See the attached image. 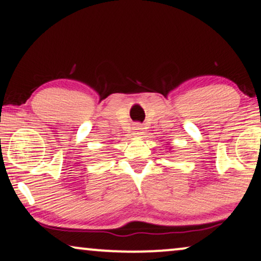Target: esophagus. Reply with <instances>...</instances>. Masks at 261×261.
Here are the masks:
<instances>
[{
	"label": "esophagus",
	"instance_id": "obj_1",
	"mask_svg": "<svg viewBox=\"0 0 261 261\" xmlns=\"http://www.w3.org/2000/svg\"><path fill=\"white\" fill-rule=\"evenodd\" d=\"M132 132H134V135L135 136H142L143 135V126H142V124H139V123H136L135 125H134V127H132Z\"/></svg>",
	"mask_w": 261,
	"mask_h": 261
}]
</instances>
